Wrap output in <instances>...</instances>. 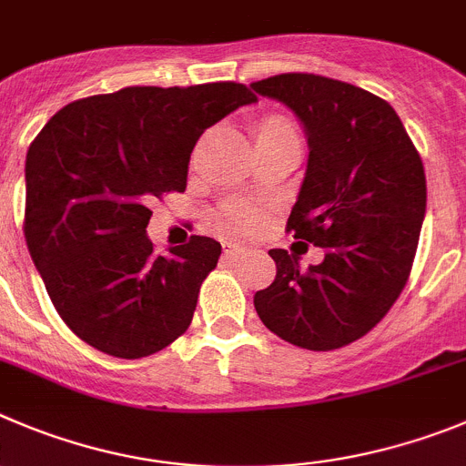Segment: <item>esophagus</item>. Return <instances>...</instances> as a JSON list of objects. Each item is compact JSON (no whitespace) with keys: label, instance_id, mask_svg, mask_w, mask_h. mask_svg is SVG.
Here are the masks:
<instances>
[{"label":"esophagus","instance_id":"esophagus-1","mask_svg":"<svg viewBox=\"0 0 466 466\" xmlns=\"http://www.w3.org/2000/svg\"><path fill=\"white\" fill-rule=\"evenodd\" d=\"M221 247H224V256H228V258H236V256L245 254V247H242L240 242L224 240V242H221Z\"/></svg>","mask_w":466,"mask_h":466}]
</instances>
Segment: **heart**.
<instances>
[{
	"label": "heart",
	"mask_w": 466,
	"mask_h": 466,
	"mask_svg": "<svg viewBox=\"0 0 466 466\" xmlns=\"http://www.w3.org/2000/svg\"><path fill=\"white\" fill-rule=\"evenodd\" d=\"M275 131H293V127L286 122V119L272 117L266 119L261 127H258V136L261 134H275ZM219 221L228 233H240V236H249L256 233L266 224V215H263L261 208H256L249 200H230L221 208Z\"/></svg>",
	"instance_id": "obj_1"
}]
</instances>
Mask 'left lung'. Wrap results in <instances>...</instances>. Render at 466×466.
Returning <instances> with one entry per match:
<instances>
[{"mask_svg": "<svg viewBox=\"0 0 466 466\" xmlns=\"http://www.w3.org/2000/svg\"><path fill=\"white\" fill-rule=\"evenodd\" d=\"M300 117L309 159L286 230L326 251L300 270L270 249L277 275L256 291L268 330L309 351L360 339L402 293L425 217V168L402 119L377 94L314 74L251 83Z\"/></svg>", "mask_w": 466, "mask_h": 466, "instance_id": "left-lung-1", "label": "left lung"}]
</instances>
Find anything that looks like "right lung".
<instances>
[{
	"label": "right lung",
	"instance_id": "add662e5",
	"mask_svg": "<svg viewBox=\"0 0 466 466\" xmlns=\"http://www.w3.org/2000/svg\"><path fill=\"white\" fill-rule=\"evenodd\" d=\"M254 101L242 83L125 87L71 101L32 140L25 240L57 314L89 347L136 360L189 328L221 245L191 236L157 254L147 205L185 191L200 134Z\"/></svg>",
	"mask_w": 466,
	"mask_h": 466
}]
</instances>
